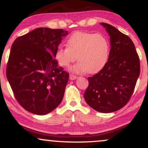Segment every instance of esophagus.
<instances>
[{
    "label": "esophagus",
    "instance_id": "1",
    "mask_svg": "<svg viewBox=\"0 0 148 148\" xmlns=\"http://www.w3.org/2000/svg\"><path fill=\"white\" fill-rule=\"evenodd\" d=\"M69 79H70V80H75L77 79V76L75 75H73V74H70V75H69Z\"/></svg>",
    "mask_w": 148,
    "mask_h": 148
}]
</instances>
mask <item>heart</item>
<instances>
[{"label": "heart", "mask_w": 148, "mask_h": 148, "mask_svg": "<svg viewBox=\"0 0 148 148\" xmlns=\"http://www.w3.org/2000/svg\"><path fill=\"white\" fill-rule=\"evenodd\" d=\"M66 47H58L55 58L61 67H67L77 59L72 68L76 73L97 74L104 68L109 59L111 45L101 33L75 32L66 40Z\"/></svg>", "instance_id": "b5f03b06"}]
</instances>
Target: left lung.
I'll return each instance as SVG.
<instances>
[{"instance_id":"left-lung-1","label":"left lung","mask_w":148,"mask_h":148,"mask_svg":"<svg viewBox=\"0 0 148 148\" xmlns=\"http://www.w3.org/2000/svg\"><path fill=\"white\" fill-rule=\"evenodd\" d=\"M101 25L110 36L109 59L101 72L88 78L84 99L95 111L111 113L130 101L140 75V61L130 37L113 25Z\"/></svg>"}]
</instances>
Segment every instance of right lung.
Returning a JSON list of instances; mask_svg holds the SVG:
<instances>
[{
  "instance_id": "obj_1",
  "label": "right lung",
  "mask_w": 148,
  "mask_h": 148,
  "mask_svg": "<svg viewBox=\"0 0 148 148\" xmlns=\"http://www.w3.org/2000/svg\"><path fill=\"white\" fill-rule=\"evenodd\" d=\"M67 30L38 28L12 45L6 76L14 97L26 111L45 115L63 98L69 73L59 67L55 52Z\"/></svg>"
}]
</instances>
